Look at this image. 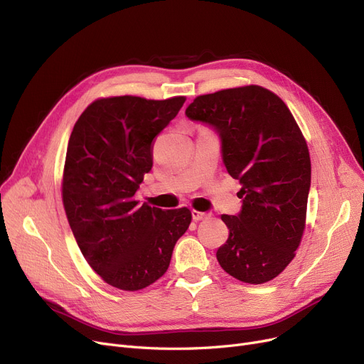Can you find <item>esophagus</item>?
Returning a JSON list of instances; mask_svg holds the SVG:
<instances>
[{
  "instance_id": "esophagus-1",
  "label": "esophagus",
  "mask_w": 364,
  "mask_h": 364,
  "mask_svg": "<svg viewBox=\"0 0 364 364\" xmlns=\"http://www.w3.org/2000/svg\"><path fill=\"white\" fill-rule=\"evenodd\" d=\"M209 216H210V213H206V212H198V210H193V220H194V221L208 220Z\"/></svg>"
}]
</instances>
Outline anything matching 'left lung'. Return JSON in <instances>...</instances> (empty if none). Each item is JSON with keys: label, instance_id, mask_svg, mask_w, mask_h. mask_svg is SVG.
I'll return each mask as SVG.
<instances>
[{"label": "left lung", "instance_id": "obj_1", "mask_svg": "<svg viewBox=\"0 0 364 364\" xmlns=\"http://www.w3.org/2000/svg\"><path fill=\"white\" fill-rule=\"evenodd\" d=\"M185 114L220 134L227 171L242 185V210L221 216L230 232L218 263L246 284L272 281L291 263L306 223L311 158L294 116L258 85L198 95Z\"/></svg>", "mask_w": 364, "mask_h": 364}]
</instances>
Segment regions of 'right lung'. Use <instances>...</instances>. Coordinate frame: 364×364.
I'll list each match as a JSON object with an SVG mask.
<instances>
[{
    "label": "right lung",
    "mask_w": 364,
    "mask_h": 364,
    "mask_svg": "<svg viewBox=\"0 0 364 364\" xmlns=\"http://www.w3.org/2000/svg\"><path fill=\"white\" fill-rule=\"evenodd\" d=\"M185 100L98 98L79 116L68 140L63 203L70 228L88 264L124 291L161 278L191 224L190 209L163 210L134 200L154 164V139Z\"/></svg>",
    "instance_id": "right-lung-1"
}]
</instances>
